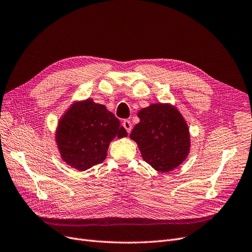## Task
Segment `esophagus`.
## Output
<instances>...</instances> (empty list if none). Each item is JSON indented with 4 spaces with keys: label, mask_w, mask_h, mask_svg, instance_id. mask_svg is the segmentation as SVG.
<instances>
[{
    "label": "esophagus",
    "mask_w": 252,
    "mask_h": 252,
    "mask_svg": "<svg viewBox=\"0 0 252 252\" xmlns=\"http://www.w3.org/2000/svg\"><path fill=\"white\" fill-rule=\"evenodd\" d=\"M123 126H124V127L126 128V131L128 134L131 133V131H132V123H131V121L127 120V119L124 120Z\"/></svg>",
    "instance_id": "34e87169"
}]
</instances>
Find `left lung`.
Returning a JSON list of instances; mask_svg holds the SVG:
<instances>
[{"label":"left lung","mask_w":252,"mask_h":252,"mask_svg":"<svg viewBox=\"0 0 252 252\" xmlns=\"http://www.w3.org/2000/svg\"><path fill=\"white\" fill-rule=\"evenodd\" d=\"M140 123L129 135L142 158L153 168L168 172L181 165L190 150L188 126L180 112L169 105L155 104L140 110Z\"/></svg>","instance_id":"left-lung-1"}]
</instances>
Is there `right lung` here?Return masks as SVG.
Segmentation results:
<instances>
[{
    "label": "right lung",
    "mask_w": 252,
    "mask_h": 252,
    "mask_svg": "<svg viewBox=\"0 0 252 252\" xmlns=\"http://www.w3.org/2000/svg\"><path fill=\"white\" fill-rule=\"evenodd\" d=\"M127 133L104 105L87 99L73 104L61 118L56 140L62 159L84 171L104 162L109 143Z\"/></svg>",
    "instance_id": "1"
}]
</instances>
